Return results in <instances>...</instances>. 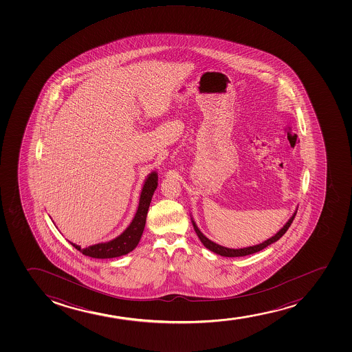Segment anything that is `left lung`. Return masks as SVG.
Returning a JSON list of instances; mask_svg holds the SVG:
<instances>
[{
	"instance_id": "obj_1",
	"label": "left lung",
	"mask_w": 352,
	"mask_h": 352,
	"mask_svg": "<svg viewBox=\"0 0 352 352\" xmlns=\"http://www.w3.org/2000/svg\"><path fill=\"white\" fill-rule=\"evenodd\" d=\"M296 214H297V209H296L295 212H294L290 219H289V221L284 224L283 228H282L275 236H272V237L267 239V241H264L263 243H259L257 245L243 248V249H230V248L223 247V245H219L217 243L212 242L211 239H208V237H206V236L202 234V231L198 229L197 224L195 223L194 219H192L191 214L190 217L191 222H192V226H194V229L195 231H196V234H197L198 239L203 243V245H204L206 249H209V250L212 251L214 254H217V255L224 256V257H242V256L251 255V254L258 252V251L263 250L264 248H267V245H270L272 243L277 242V241L287 232L289 226H291V223H292V221L295 219Z\"/></svg>"
}]
</instances>
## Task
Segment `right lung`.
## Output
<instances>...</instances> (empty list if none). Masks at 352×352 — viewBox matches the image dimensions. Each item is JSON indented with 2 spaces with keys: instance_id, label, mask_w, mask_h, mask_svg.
<instances>
[{
  "instance_id": "obj_1",
  "label": "right lung",
  "mask_w": 352,
  "mask_h": 352,
  "mask_svg": "<svg viewBox=\"0 0 352 352\" xmlns=\"http://www.w3.org/2000/svg\"><path fill=\"white\" fill-rule=\"evenodd\" d=\"M158 186V175L156 171H151L143 183L142 186L140 201H138V210L133 216V221L126 230L121 234H118L116 239H111L109 242L97 243L89 247L81 248L75 243H69L75 249L81 251L85 256H89L93 258H115L120 256L129 254L138 247V242L141 239L142 234L146 226V214L149 210L151 198Z\"/></svg>"
}]
</instances>
